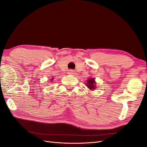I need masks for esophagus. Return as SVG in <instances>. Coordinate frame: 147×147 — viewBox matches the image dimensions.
Listing matches in <instances>:
<instances>
[{"instance_id": "obj_1", "label": "esophagus", "mask_w": 147, "mask_h": 147, "mask_svg": "<svg viewBox=\"0 0 147 147\" xmlns=\"http://www.w3.org/2000/svg\"><path fill=\"white\" fill-rule=\"evenodd\" d=\"M68 74L69 75H74L75 74V71L73 70H70L68 72Z\"/></svg>"}]
</instances>
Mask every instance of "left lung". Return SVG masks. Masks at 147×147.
Wrapping results in <instances>:
<instances>
[{
    "instance_id": "left-lung-1",
    "label": "left lung",
    "mask_w": 147,
    "mask_h": 147,
    "mask_svg": "<svg viewBox=\"0 0 147 147\" xmlns=\"http://www.w3.org/2000/svg\"><path fill=\"white\" fill-rule=\"evenodd\" d=\"M96 82L94 78H89L88 80H86V86L91 91H94L97 88Z\"/></svg>"
}]
</instances>
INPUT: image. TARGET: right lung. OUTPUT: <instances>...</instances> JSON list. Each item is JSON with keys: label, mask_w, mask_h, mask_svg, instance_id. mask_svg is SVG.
Wrapping results in <instances>:
<instances>
[{"label": "right lung", "mask_w": 147, "mask_h": 147, "mask_svg": "<svg viewBox=\"0 0 147 147\" xmlns=\"http://www.w3.org/2000/svg\"><path fill=\"white\" fill-rule=\"evenodd\" d=\"M53 80H54V78H51L50 79V82H53Z\"/></svg>", "instance_id": "1"}]
</instances>
